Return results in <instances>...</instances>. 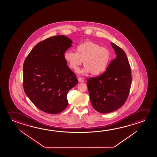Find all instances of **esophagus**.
<instances>
[{
    "instance_id": "1",
    "label": "esophagus",
    "mask_w": 157,
    "mask_h": 157,
    "mask_svg": "<svg viewBox=\"0 0 157 157\" xmlns=\"http://www.w3.org/2000/svg\"><path fill=\"white\" fill-rule=\"evenodd\" d=\"M78 81H79V82H84V80L83 79V78H82L79 77V78H78Z\"/></svg>"
}]
</instances>
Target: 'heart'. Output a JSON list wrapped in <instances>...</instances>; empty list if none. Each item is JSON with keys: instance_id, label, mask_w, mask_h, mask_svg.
<instances>
[{"instance_id": "obj_1", "label": "heart", "mask_w": 157, "mask_h": 157, "mask_svg": "<svg viewBox=\"0 0 157 157\" xmlns=\"http://www.w3.org/2000/svg\"><path fill=\"white\" fill-rule=\"evenodd\" d=\"M75 52L66 51L64 59L70 68L77 71L82 63L85 66L81 73L86 75L91 73L98 75L105 72L110 63L111 52L105 47L91 41H86L75 47Z\"/></svg>"}]
</instances>
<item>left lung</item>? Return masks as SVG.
<instances>
[{"instance_id":"1","label":"left lung","mask_w":157,"mask_h":157,"mask_svg":"<svg viewBox=\"0 0 157 157\" xmlns=\"http://www.w3.org/2000/svg\"><path fill=\"white\" fill-rule=\"evenodd\" d=\"M111 44L116 52V59L103 74L86 80L93 108L102 113H110L124 105L132 80L126 54L116 44Z\"/></svg>"}]
</instances>
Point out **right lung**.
Wrapping results in <instances>:
<instances>
[{"label": "right lung", "mask_w": 157, "mask_h": 157, "mask_svg": "<svg viewBox=\"0 0 157 157\" xmlns=\"http://www.w3.org/2000/svg\"><path fill=\"white\" fill-rule=\"evenodd\" d=\"M72 41L64 36H52L34 47L23 63V89L37 108L57 114L68 104L67 93L77 85V76L67 66L64 53Z\"/></svg>", "instance_id": "right-lung-1"}]
</instances>
